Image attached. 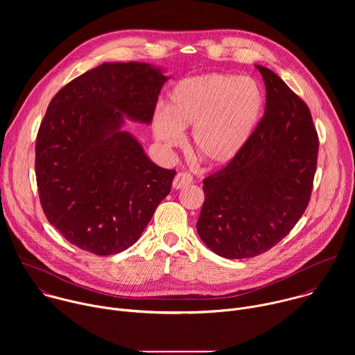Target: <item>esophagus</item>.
Returning a JSON list of instances; mask_svg holds the SVG:
<instances>
[{
    "mask_svg": "<svg viewBox=\"0 0 355 355\" xmlns=\"http://www.w3.org/2000/svg\"><path fill=\"white\" fill-rule=\"evenodd\" d=\"M193 182V178L191 174L188 173H178L173 181V187L175 189H181V188H185L188 185H191Z\"/></svg>",
    "mask_w": 355,
    "mask_h": 355,
    "instance_id": "esophagus-1",
    "label": "esophagus"
}]
</instances>
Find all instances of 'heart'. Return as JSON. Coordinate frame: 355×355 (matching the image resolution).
Instances as JSON below:
<instances>
[{
    "label": "heart",
    "instance_id": "obj_1",
    "mask_svg": "<svg viewBox=\"0 0 355 355\" xmlns=\"http://www.w3.org/2000/svg\"><path fill=\"white\" fill-rule=\"evenodd\" d=\"M264 110V92L250 77L209 73L180 80L167 110H159L153 132L159 141L175 147L184 129L193 128L195 153L211 164L230 162L254 132Z\"/></svg>",
    "mask_w": 355,
    "mask_h": 355
}]
</instances>
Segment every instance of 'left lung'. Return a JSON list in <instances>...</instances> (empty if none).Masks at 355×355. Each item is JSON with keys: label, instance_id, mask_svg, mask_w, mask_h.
I'll return each instance as SVG.
<instances>
[{"label": "left lung", "instance_id": "left-lung-1", "mask_svg": "<svg viewBox=\"0 0 355 355\" xmlns=\"http://www.w3.org/2000/svg\"><path fill=\"white\" fill-rule=\"evenodd\" d=\"M266 114L239 155L204 180L196 230L225 259L256 257L278 244L306 211L319 137L311 111L274 71L256 66Z\"/></svg>", "mask_w": 355, "mask_h": 355}]
</instances>
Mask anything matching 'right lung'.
I'll return each mask as SVG.
<instances>
[{
  "label": "right lung",
  "instance_id": "add662e5",
  "mask_svg": "<svg viewBox=\"0 0 355 355\" xmlns=\"http://www.w3.org/2000/svg\"><path fill=\"white\" fill-rule=\"evenodd\" d=\"M168 78L146 63H104L50 101L35 146L40 205L76 247L112 256L135 244L175 170L156 166L121 130L123 115L150 123Z\"/></svg>",
  "mask_w": 355,
  "mask_h": 355
}]
</instances>
